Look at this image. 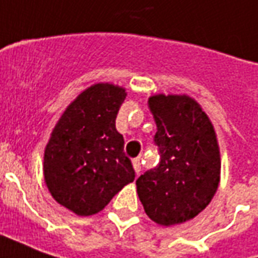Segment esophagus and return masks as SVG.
<instances>
[{"instance_id": "1", "label": "esophagus", "mask_w": 258, "mask_h": 258, "mask_svg": "<svg viewBox=\"0 0 258 258\" xmlns=\"http://www.w3.org/2000/svg\"><path fill=\"white\" fill-rule=\"evenodd\" d=\"M133 164V168H135V171H136V173H140V169H142V165H140V160L139 158H135L132 161Z\"/></svg>"}]
</instances>
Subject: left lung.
<instances>
[{
    "label": "left lung",
    "instance_id": "obj_1",
    "mask_svg": "<svg viewBox=\"0 0 258 258\" xmlns=\"http://www.w3.org/2000/svg\"><path fill=\"white\" fill-rule=\"evenodd\" d=\"M161 161L136 180L150 220L162 226L183 224L207 207L220 183L215 131L196 100L155 94L149 98Z\"/></svg>",
    "mask_w": 258,
    "mask_h": 258
}]
</instances>
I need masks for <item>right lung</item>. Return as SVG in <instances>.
<instances>
[{
  "instance_id": "obj_1",
  "label": "right lung",
  "mask_w": 258,
  "mask_h": 258,
  "mask_svg": "<svg viewBox=\"0 0 258 258\" xmlns=\"http://www.w3.org/2000/svg\"><path fill=\"white\" fill-rule=\"evenodd\" d=\"M123 87L97 83L82 91L56 122L44 151V180L51 196L80 217L101 211L135 180L115 119Z\"/></svg>"
}]
</instances>
